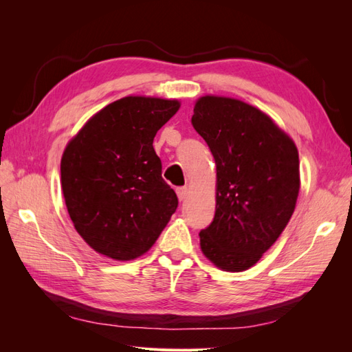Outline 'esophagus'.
Wrapping results in <instances>:
<instances>
[{"label": "esophagus", "instance_id": "esophagus-1", "mask_svg": "<svg viewBox=\"0 0 352 352\" xmlns=\"http://www.w3.org/2000/svg\"><path fill=\"white\" fill-rule=\"evenodd\" d=\"M176 194H177L179 201H184V199L186 198V195H188V189H186V186H179V188L176 189Z\"/></svg>", "mask_w": 352, "mask_h": 352}]
</instances>
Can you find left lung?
<instances>
[{
    "label": "left lung",
    "mask_w": 352,
    "mask_h": 352,
    "mask_svg": "<svg viewBox=\"0 0 352 352\" xmlns=\"http://www.w3.org/2000/svg\"><path fill=\"white\" fill-rule=\"evenodd\" d=\"M190 122L217 170L216 212L199 232L201 250L221 270H247L280 236L295 210L298 150L267 114L239 100L202 97Z\"/></svg>",
    "instance_id": "1"
}]
</instances>
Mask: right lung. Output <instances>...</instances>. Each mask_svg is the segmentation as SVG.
Listing matches in <instances>:
<instances>
[{"instance_id": "1", "label": "right lung", "mask_w": 352, "mask_h": 352, "mask_svg": "<svg viewBox=\"0 0 352 352\" xmlns=\"http://www.w3.org/2000/svg\"><path fill=\"white\" fill-rule=\"evenodd\" d=\"M176 100L124 97L104 107L67 144L61 188L74 229L119 261L150 250L177 208L153 141L179 110Z\"/></svg>"}]
</instances>
